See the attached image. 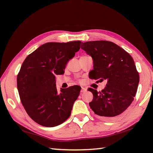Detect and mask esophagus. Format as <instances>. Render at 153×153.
<instances>
[{
  "instance_id": "obj_1",
  "label": "esophagus",
  "mask_w": 153,
  "mask_h": 153,
  "mask_svg": "<svg viewBox=\"0 0 153 153\" xmlns=\"http://www.w3.org/2000/svg\"><path fill=\"white\" fill-rule=\"evenodd\" d=\"M86 91V88H82L81 90H80V92L83 93V92H85Z\"/></svg>"
}]
</instances>
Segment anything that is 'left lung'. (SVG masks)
I'll list each match as a JSON object with an SVG mask.
<instances>
[{
	"label": "left lung",
	"mask_w": 153,
	"mask_h": 153,
	"mask_svg": "<svg viewBox=\"0 0 153 153\" xmlns=\"http://www.w3.org/2000/svg\"><path fill=\"white\" fill-rule=\"evenodd\" d=\"M81 48L93 59L90 79H106V87L98 92L89 88L93 94L89 103L96 115L111 120L120 117L134 100L139 84V74L134 59L128 53L112 42L89 41Z\"/></svg>",
	"instance_id": "left-lung-1"
}]
</instances>
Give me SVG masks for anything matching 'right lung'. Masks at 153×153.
<instances>
[{
    "label": "right lung",
    "instance_id": "1",
    "mask_svg": "<svg viewBox=\"0 0 153 153\" xmlns=\"http://www.w3.org/2000/svg\"><path fill=\"white\" fill-rule=\"evenodd\" d=\"M81 41L47 42L28 55L17 77L21 102L28 115L40 125L55 127L71 115L81 87L61 88L55 84L56 75L64 74L69 59L80 48Z\"/></svg>",
    "mask_w": 153,
    "mask_h": 153
}]
</instances>
